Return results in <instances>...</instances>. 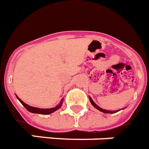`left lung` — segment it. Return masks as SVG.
<instances>
[{"mask_svg": "<svg viewBox=\"0 0 149 149\" xmlns=\"http://www.w3.org/2000/svg\"><path fill=\"white\" fill-rule=\"evenodd\" d=\"M89 101H90L91 104H93V106L95 108H96V109H97V110H100V111H101V112H103V113H116V112H118V111H119V110H115V111H110V110H104V109L101 108V107H100L99 106H98V105H97L95 103L94 101H93V100L92 99V98H91L90 96H89Z\"/></svg>", "mask_w": 149, "mask_h": 149, "instance_id": "left-lung-1", "label": "left lung"}]
</instances>
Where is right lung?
<instances>
[{"label":"right lung","instance_id":"obj_1","mask_svg":"<svg viewBox=\"0 0 149 149\" xmlns=\"http://www.w3.org/2000/svg\"><path fill=\"white\" fill-rule=\"evenodd\" d=\"M17 98L18 99V101H20L22 104L23 105L29 112L30 113H38V114H42V115H48V114H51L52 113H54L56 110H59L62 107V104H63V99L61 100V102L58 105H56L55 107H52V108H48V109H42V108H37V107H33L29 106L28 104H25L24 101H22L20 98H18V96L16 95Z\"/></svg>","mask_w":149,"mask_h":149}]
</instances>
